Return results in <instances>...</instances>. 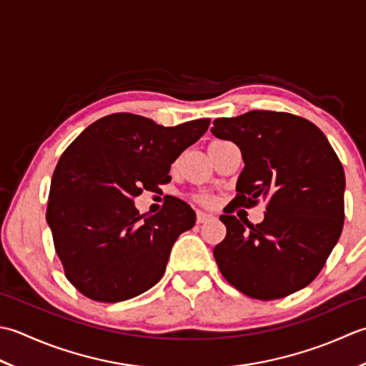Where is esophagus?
Segmentation results:
<instances>
[{
    "mask_svg": "<svg viewBox=\"0 0 366 366\" xmlns=\"http://www.w3.org/2000/svg\"><path fill=\"white\" fill-rule=\"evenodd\" d=\"M213 214L205 213V212H197V222H205L208 219H212Z\"/></svg>",
    "mask_w": 366,
    "mask_h": 366,
    "instance_id": "34e87169",
    "label": "esophagus"
}]
</instances>
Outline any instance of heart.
I'll use <instances>...</instances> for the list:
<instances>
[{
  "mask_svg": "<svg viewBox=\"0 0 366 366\" xmlns=\"http://www.w3.org/2000/svg\"><path fill=\"white\" fill-rule=\"evenodd\" d=\"M199 200H200V202H202V204H212V202H213V199H212L210 196H200Z\"/></svg>",
  "mask_w": 366,
  "mask_h": 366,
  "instance_id": "heart-1",
  "label": "heart"
}]
</instances>
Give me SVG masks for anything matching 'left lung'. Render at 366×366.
<instances>
[{"instance_id":"obj_1","label":"left lung","mask_w":366,"mask_h":366,"mask_svg":"<svg viewBox=\"0 0 366 366\" xmlns=\"http://www.w3.org/2000/svg\"><path fill=\"white\" fill-rule=\"evenodd\" d=\"M212 134L234 142L243 154L234 204L267 200L265 218L256 226L229 212L219 216L227 234L213 254L222 277L259 300L307 287L345 221V170L329 140L305 118L270 110L216 118Z\"/></svg>"}]
</instances>
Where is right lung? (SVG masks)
Instances as JSON below:
<instances>
[{"mask_svg": "<svg viewBox=\"0 0 366 366\" xmlns=\"http://www.w3.org/2000/svg\"><path fill=\"white\" fill-rule=\"evenodd\" d=\"M208 124L199 118L169 128L114 114L66 148L51 177L46 218L66 278L81 294L123 302L162 278L170 249L196 224V213L174 197L159 213L139 214L132 199L169 182L170 166Z\"/></svg>", "mask_w": 366, "mask_h": 366, "instance_id": "1", "label": "right lung"}]
</instances>
